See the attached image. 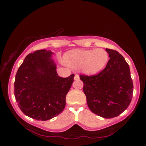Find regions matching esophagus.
I'll use <instances>...</instances> for the list:
<instances>
[{
    "instance_id": "34e87169",
    "label": "esophagus",
    "mask_w": 146,
    "mask_h": 146,
    "mask_svg": "<svg viewBox=\"0 0 146 146\" xmlns=\"http://www.w3.org/2000/svg\"><path fill=\"white\" fill-rule=\"evenodd\" d=\"M74 79H75V80H78L80 79V76H79L78 75H75V77H74Z\"/></svg>"
}]
</instances>
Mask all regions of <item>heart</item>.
<instances>
[{
	"mask_svg": "<svg viewBox=\"0 0 146 146\" xmlns=\"http://www.w3.org/2000/svg\"><path fill=\"white\" fill-rule=\"evenodd\" d=\"M108 60L107 51L102 49L75 50L68 53L66 62L73 68H82L88 75H95L104 68Z\"/></svg>",
	"mask_w": 146,
	"mask_h": 146,
	"instance_id": "1",
	"label": "heart"
}]
</instances>
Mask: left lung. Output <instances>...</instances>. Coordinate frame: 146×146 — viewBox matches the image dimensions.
Here are the masks:
<instances>
[{"instance_id": "1", "label": "left lung", "mask_w": 146, "mask_h": 146, "mask_svg": "<svg viewBox=\"0 0 146 146\" xmlns=\"http://www.w3.org/2000/svg\"><path fill=\"white\" fill-rule=\"evenodd\" d=\"M110 60L97 75H80L87 104L93 113L105 118L120 115L132 99L133 80L129 66L123 56L113 49H106Z\"/></svg>"}]
</instances>
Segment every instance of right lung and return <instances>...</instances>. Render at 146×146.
<instances>
[{"mask_svg": "<svg viewBox=\"0 0 146 146\" xmlns=\"http://www.w3.org/2000/svg\"><path fill=\"white\" fill-rule=\"evenodd\" d=\"M52 55L46 49L29 53L15 76L14 95L19 108L24 115L37 120L51 119L62 112L75 76H59Z\"/></svg>", "mask_w": 146, "mask_h": 146, "instance_id": "obj_1", "label": "right lung"}]
</instances>
